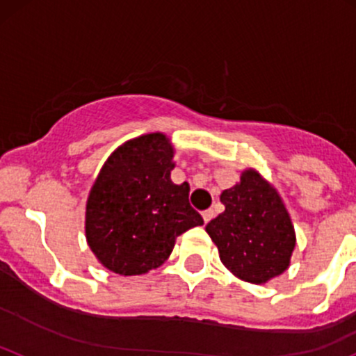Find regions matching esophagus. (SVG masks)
I'll use <instances>...</instances> for the list:
<instances>
[{
  "label": "esophagus",
  "mask_w": 356,
  "mask_h": 356,
  "mask_svg": "<svg viewBox=\"0 0 356 356\" xmlns=\"http://www.w3.org/2000/svg\"><path fill=\"white\" fill-rule=\"evenodd\" d=\"M213 216H215V211H213L211 208L207 209V211H203V220H204V223H208L209 220L213 218Z\"/></svg>",
  "instance_id": "esophagus-1"
}]
</instances>
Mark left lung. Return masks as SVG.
Here are the masks:
<instances>
[{
    "label": "left lung",
    "mask_w": 356,
    "mask_h": 356,
    "mask_svg": "<svg viewBox=\"0 0 356 356\" xmlns=\"http://www.w3.org/2000/svg\"><path fill=\"white\" fill-rule=\"evenodd\" d=\"M225 211L207 225L225 266L249 283L282 275L295 249V230L282 197L256 170L220 196Z\"/></svg>",
    "instance_id": "1"
}]
</instances>
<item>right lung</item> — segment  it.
<instances>
[{
  "instance_id": "obj_1",
  "label": "right lung",
  "mask_w": 356,
  "mask_h": 356,
  "mask_svg": "<svg viewBox=\"0 0 356 356\" xmlns=\"http://www.w3.org/2000/svg\"><path fill=\"white\" fill-rule=\"evenodd\" d=\"M174 148L165 134L126 141L104 163L87 201L85 234L100 264L118 275L162 266L175 238L203 218L189 204V184H174Z\"/></svg>"
}]
</instances>
